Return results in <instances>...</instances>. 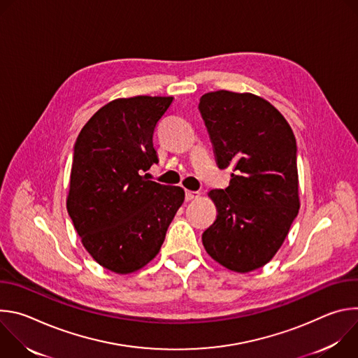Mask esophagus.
<instances>
[{
	"instance_id": "esophagus-1",
	"label": "esophagus",
	"mask_w": 358,
	"mask_h": 358,
	"mask_svg": "<svg viewBox=\"0 0 358 358\" xmlns=\"http://www.w3.org/2000/svg\"><path fill=\"white\" fill-rule=\"evenodd\" d=\"M199 196V192H196V191H185V199L187 201H192V199H196Z\"/></svg>"
}]
</instances>
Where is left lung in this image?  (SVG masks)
Segmentation results:
<instances>
[{"label":"left lung","mask_w":358,"mask_h":358,"mask_svg":"<svg viewBox=\"0 0 358 358\" xmlns=\"http://www.w3.org/2000/svg\"><path fill=\"white\" fill-rule=\"evenodd\" d=\"M198 109L218 167L234 171L225 189L208 192L218 214L202 243L227 269L252 272L275 257L300 208L296 138L282 113L257 94L210 92Z\"/></svg>","instance_id":"obj_1"}]
</instances>
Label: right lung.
Masks as SVG:
<instances>
[{"mask_svg":"<svg viewBox=\"0 0 358 358\" xmlns=\"http://www.w3.org/2000/svg\"><path fill=\"white\" fill-rule=\"evenodd\" d=\"M171 101V96L112 100L89 119L73 147L68 214L90 257L119 275L156 258L184 202L181 187L143 176L159 163L152 134Z\"/></svg>","mask_w":358,"mask_h":358,"instance_id":"right-lung-1","label":"right lung"}]
</instances>
